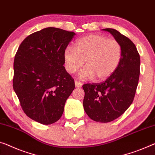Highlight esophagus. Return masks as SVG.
<instances>
[{"label": "esophagus", "instance_id": "esophagus-1", "mask_svg": "<svg viewBox=\"0 0 155 155\" xmlns=\"http://www.w3.org/2000/svg\"><path fill=\"white\" fill-rule=\"evenodd\" d=\"M75 85L76 87H82V83L79 82V81L75 80Z\"/></svg>", "mask_w": 155, "mask_h": 155}]
</instances>
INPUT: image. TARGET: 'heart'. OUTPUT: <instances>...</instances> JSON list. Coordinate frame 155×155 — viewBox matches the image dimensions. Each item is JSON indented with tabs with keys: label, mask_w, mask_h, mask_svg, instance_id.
<instances>
[{
	"label": "heart",
	"mask_w": 155,
	"mask_h": 155,
	"mask_svg": "<svg viewBox=\"0 0 155 155\" xmlns=\"http://www.w3.org/2000/svg\"><path fill=\"white\" fill-rule=\"evenodd\" d=\"M66 70L75 73L84 64L79 78L91 80L96 78L101 81L113 74L117 69L122 58V48L118 41L109 39L101 35H89L78 39L75 49L67 47L64 51Z\"/></svg>",
	"instance_id": "obj_1"
}]
</instances>
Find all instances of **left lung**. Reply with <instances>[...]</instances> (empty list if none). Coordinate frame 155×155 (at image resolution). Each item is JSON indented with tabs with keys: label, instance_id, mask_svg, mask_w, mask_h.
Segmentation results:
<instances>
[{
	"label": "left lung",
	"instance_id": "left-lung-1",
	"mask_svg": "<svg viewBox=\"0 0 155 155\" xmlns=\"http://www.w3.org/2000/svg\"><path fill=\"white\" fill-rule=\"evenodd\" d=\"M107 31L122 48V58L116 71L104 82L82 86L83 107L89 117L96 122L109 123L129 108L137 91L140 75V56L131 40L112 28Z\"/></svg>",
	"mask_w": 155,
	"mask_h": 155
}]
</instances>
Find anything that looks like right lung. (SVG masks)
Wrapping results in <instances>:
<instances>
[{"label":"right lung","mask_w":155,"mask_h":155,"mask_svg":"<svg viewBox=\"0 0 155 155\" xmlns=\"http://www.w3.org/2000/svg\"><path fill=\"white\" fill-rule=\"evenodd\" d=\"M75 35L59 28H44L26 37L16 53L14 90L24 113L41 124H52L61 118L75 89L63 58Z\"/></svg>","instance_id":"add662e5"}]
</instances>
